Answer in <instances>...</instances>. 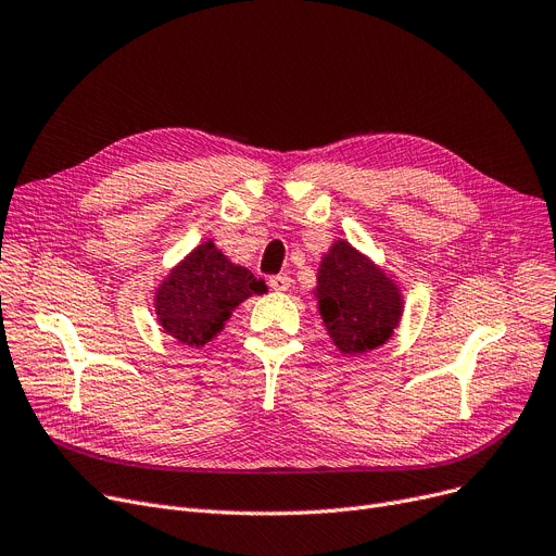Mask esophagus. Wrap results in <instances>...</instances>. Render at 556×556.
<instances>
[{"label": "esophagus", "mask_w": 556, "mask_h": 556, "mask_svg": "<svg viewBox=\"0 0 556 556\" xmlns=\"http://www.w3.org/2000/svg\"><path fill=\"white\" fill-rule=\"evenodd\" d=\"M270 288L277 290V293H283V290L290 288V277L288 275H277V277H270Z\"/></svg>", "instance_id": "obj_1"}]
</instances>
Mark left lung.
I'll return each instance as SVG.
<instances>
[{"instance_id":"left-lung-1","label":"left lung","mask_w":556,"mask_h":556,"mask_svg":"<svg viewBox=\"0 0 556 556\" xmlns=\"http://www.w3.org/2000/svg\"><path fill=\"white\" fill-rule=\"evenodd\" d=\"M313 295L342 356L383 346L401 325L405 306L399 281L344 239H336L323 254Z\"/></svg>"}]
</instances>
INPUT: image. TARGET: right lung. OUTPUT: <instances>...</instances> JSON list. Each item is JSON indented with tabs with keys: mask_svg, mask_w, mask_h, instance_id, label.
I'll list each match as a JSON object with an SVG mask.
<instances>
[{
	"mask_svg": "<svg viewBox=\"0 0 556 556\" xmlns=\"http://www.w3.org/2000/svg\"><path fill=\"white\" fill-rule=\"evenodd\" d=\"M266 281L229 261L212 239L198 243L175 263L153 295L164 333L180 344L202 349L216 340L225 323L248 298L263 293Z\"/></svg>",
	"mask_w": 556,
	"mask_h": 556,
	"instance_id": "add662e5",
	"label": "right lung"
}]
</instances>
